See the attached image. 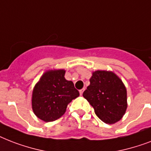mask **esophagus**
<instances>
[{"label": "esophagus", "mask_w": 151, "mask_h": 151, "mask_svg": "<svg viewBox=\"0 0 151 151\" xmlns=\"http://www.w3.org/2000/svg\"><path fill=\"white\" fill-rule=\"evenodd\" d=\"M84 90H85V89H84V88H83V89H82V90H79V93H80V95H83V93Z\"/></svg>", "instance_id": "34e87169"}]
</instances>
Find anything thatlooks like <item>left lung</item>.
<instances>
[{"instance_id": "8db88e82", "label": "left lung", "mask_w": 151, "mask_h": 151, "mask_svg": "<svg viewBox=\"0 0 151 151\" xmlns=\"http://www.w3.org/2000/svg\"><path fill=\"white\" fill-rule=\"evenodd\" d=\"M83 96L101 121L114 124L122 118L127 108V93L122 80L111 72L96 71Z\"/></svg>"}]
</instances>
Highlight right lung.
Masks as SVG:
<instances>
[{"label":"right lung","mask_w":151,"mask_h":151,"mask_svg":"<svg viewBox=\"0 0 151 151\" xmlns=\"http://www.w3.org/2000/svg\"><path fill=\"white\" fill-rule=\"evenodd\" d=\"M65 70H51L43 75L32 91L34 114L44 122H53L65 112L68 104L79 96L72 81L65 79Z\"/></svg>","instance_id":"obj_1"}]
</instances>
